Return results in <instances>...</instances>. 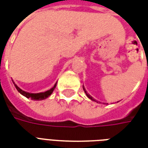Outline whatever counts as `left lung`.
<instances>
[{"instance_id":"1","label":"left lung","mask_w":148,"mask_h":148,"mask_svg":"<svg viewBox=\"0 0 148 148\" xmlns=\"http://www.w3.org/2000/svg\"><path fill=\"white\" fill-rule=\"evenodd\" d=\"M83 90H84V91H85V93H86V95H87V97H89V98H90V100H92V101H96L94 100V98H93L92 97L90 96V94H88V93H86V90H85V88H84V87H83Z\"/></svg>"}]
</instances>
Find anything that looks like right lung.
Here are the masks:
<instances>
[{"mask_svg": "<svg viewBox=\"0 0 148 148\" xmlns=\"http://www.w3.org/2000/svg\"><path fill=\"white\" fill-rule=\"evenodd\" d=\"M15 87L16 88V90H18L19 93H21L22 95H24V97H26L27 98H31L32 100H35V101H41V100H44L46 98H47L52 93L53 91L55 90V86H56V84H55L54 87H52L51 90H47L46 92H43V93H27L25 92L24 90H22L21 89H20L19 87L14 84Z\"/></svg>", "mask_w": 148, "mask_h": 148, "instance_id": "add662e5", "label": "right lung"}]
</instances>
